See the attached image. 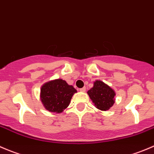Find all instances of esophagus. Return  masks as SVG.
Masks as SVG:
<instances>
[{"instance_id": "obj_1", "label": "esophagus", "mask_w": 154, "mask_h": 154, "mask_svg": "<svg viewBox=\"0 0 154 154\" xmlns=\"http://www.w3.org/2000/svg\"><path fill=\"white\" fill-rule=\"evenodd\" d=\"M79 90H80V91H86V87H83V88H80Z\"/></svg>"}]
</instances>
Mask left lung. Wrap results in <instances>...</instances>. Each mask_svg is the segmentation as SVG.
Here are the masks:
<instances>
[{
  "mask_svg": "<svg viewBox=\"0 0 154 154\" xmlns=\"http://www.w3.org/2000/svg\"><path fill=\"white\" fill-rule=\"evenodd\" d=\"M87 93L96 108L102 111L109 109L115 103V91L100 80H96L94 83V86Z\"/></svg>",
  "mask_w": 154,
  "mask_h": 154,
  "instance_id": "obj_1",
  "label": "left lung"
}]
</instances>
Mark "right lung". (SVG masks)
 Masks as SVG:
<instances>
[{"label":"right lung","instance_id":"add662e5","mask_svg":"<svg viewBox=\"0 0 154 154\" xmlns=\"http://www.w3.org/2000/svg\"><path fill=\"white\" fill-rule=\"evenodd\" d=\"M77 90L62 79L45 83L41 88L40 97L45 108L49 112L61 113L66 109Z\"/></svg>","mask_w":154,"mask_h":154}]
</instances>
